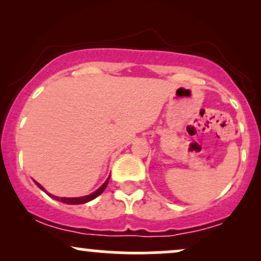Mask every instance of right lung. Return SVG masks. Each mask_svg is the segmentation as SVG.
Returning <instances> with one entry per match:
<instances>
[{"instance_id": "obj_1", "label": "right lung", "mask_w": 261, "mask_h": 261, "mask_svg": "<svg viewBox=\"0 0 261 261\" xmlns=\"http://www.w3.org/2000/svg\"><path fill=\"white\" fill-rule=\"evenodd\" d=\"M110 178V176H109ZM109 178L107 179V181L104 182L103 185H101V187L98 189L97 191H94V193L93 194H91V195H87V196H83V197H58V196H54V195H49L51 196V197H54V199L55 200H59V201H61V202H65V203H70V205H80V203H86V202H88V201H91V200H93V199H95V197L97 196H99L101 193H103L104 191V189L107 188V185H108V181H109ZM37 182V181H35ZM37 185L39 188L41 189V190H44V188L41 187L40 184H39V182H37ZM45 191V190H44Z\"/></svg>"}]
</instances>
